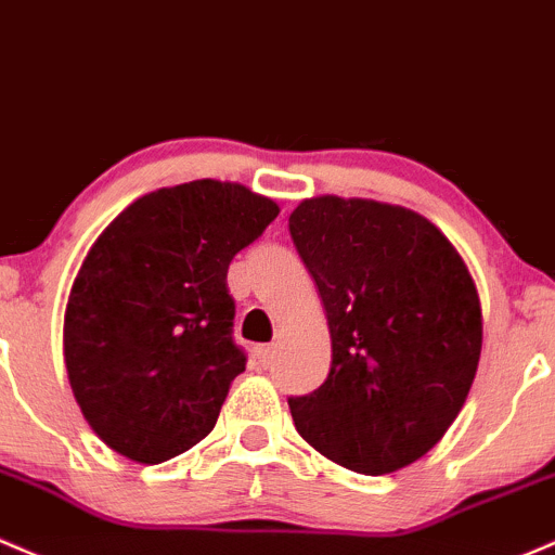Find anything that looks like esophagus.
I'll return each mask as SVG.
<instances>
[{
  "mask_svg": "<svg viewBox=\"0 0 555 555\" xmlns=\"http://www.w3.org/2000/svg\"><path fill=\"white\" fill-rule=\"evenodd\" d=\"M255 356H258L260 366H271L273 359H276V348H273V346H260L258 351H255Z\"/></svg>",
  "mask_w": 555,
  "mask_h": 555,
  "instance_id": "34e87169",
  "label": "esophagus"
}]
</instances>
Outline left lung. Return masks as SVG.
I'll use <instances>...</instances> for the list:
<instances>
[{
	"mask_svg": "<svg viewBox=\"0 0 555 555\" xmlns=\"http://www.w3.org/2000/svg\"><path fill=\"white\" fill-rule=\"evenodd\" d=\"M289 233L322 295L332 366L289 399L295 428L326 460L364 476L434 449L463 410L483 319L463 255L401 204L313 196Z\"/></svg>",
	"mask_w": 555,
	"mask_h": 555,
	"instance_id": "1",
	"label": "left lung"
}]
</instances>
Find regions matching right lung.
Segmentation results:
<instances>
[{
  "label": "right lung",
  "mask_w": 555,
  "mask_h": 555,
  "mask_svg": "<svg viewBox=\"0 0 555 555\" xmlns=\"http://www.w3.org/2000/svg\"><path fill=\"white\" fill-rule=\"evenodd\" d=\"M279 204L242 183L191 180L121 209L92 242L63 317L81 415L114 452L165 463L215 428L233 377L229 262Z\"/></svg>",
  "instance_id": "right-lung-1"
}]
</instances>
